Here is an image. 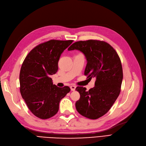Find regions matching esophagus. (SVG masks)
Returning <instances> with one entry per match:
<instances>
[{
	"label": "esophagus",
	"mask_w": 146,
	"mask_h": 146,
	"mask_svg": "<svg viewBox=\"0 0 146 146\" xmlns=\"http://www.w3.org/2000/svg\"><path fill=\"white\" fill-rule=\"evenodd\" d=\"M70 90H71V91H75V90H76V86H75L74 85H71V86H70Z\"/></svg>",
	"instance_id": "1"
}]
</instances>
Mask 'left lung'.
Here are the masks:
<instances>
[{
	"instance_id": "left-lung-1",
	"label": "left lung",
	"mask_w": 146,
	"mask_h": 146,
	"mask_svg": "<svg viewBox=\"0 0 146 146\" xmlns=\"http://www.w3.org/2000/svg\"><path fill=\"white\" fill-rule=\"evenodd\" d=\"M75 49L86 57L85 76L96 80L95 86L88 91L83 86L76 88L80 98L76 107L83 116L97 119L109 111L120 94L123 78L121 61L113 47L103 41H77L68 48V50Z\"/></svg>"
}]
</instances>
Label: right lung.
<instances>
[{
  "label": "right lung",
  "mask_w": 146,
  "mask_h": 146,
  "mask_svg": "<svg viewBox=\"0 0 146 146\" xmlns=\"http://www.w3.org/2000/svg\"><path fill=\"white\" fill-rule=\"evenodd\" d=\"M72 42L51 39L41 43L29 53L22 64L21 94L30 111L39 118L55 115L60 100L70 91L69 86L53 85L50 76L57 72L61 54Z\"/></svg>",
  "instance_id": "1"
}]
</instances>
